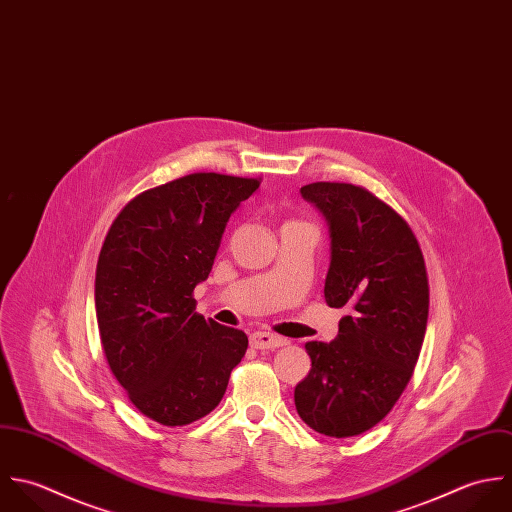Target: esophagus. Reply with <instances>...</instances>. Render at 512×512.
<instances>
[{
    "label": "esophagus",
    "instance_id": "obj_1",
    "mask_svg": "<svg viewBox=\"0 0 512 512\" xmlns=\"http://www.w3.org/2000/svg\"><path fill=\"white\" fill-rule=\"evenodd\" d=\"M249 342L253 348L257 350H269V348H281V346H287L289 340L283 338V336H277V334H271V332H263V330H257L249 336Z\"/></svg>",
    "mask_w": 512,
    "mask_h": 512
}]
</instances>
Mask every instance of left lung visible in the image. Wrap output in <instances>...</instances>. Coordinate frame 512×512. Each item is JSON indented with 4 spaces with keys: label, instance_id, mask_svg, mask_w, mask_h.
I'll list each match as a JSON object with an SVG mask.
<instances>
[{
    "label": "left lung",
    "instance_id": "obj_1",
    "mask_svg": "<svg viewBox=\"0 0 512 512\" xmlns=\"http://www.w3.org/2000/svg\"><path fill=\"white\" fill-rule=\"evenodd\" d=\"M330 237L324 299L344 308L330 342H307L310 372L295 388L301 419L328 437H352L380 423L400 400L419 358L429 287L408 223L360 186L301 188Z\"/></svg>",
    "mask_w": 512,
    "mask_h": 512
}]
</instances>
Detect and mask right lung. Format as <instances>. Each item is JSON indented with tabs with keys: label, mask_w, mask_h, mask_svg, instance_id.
<instances>
[{
	"label": "right lung",
	"mask_w": 512,
	"mask_h": 512,
	"mask_svg": "<svg viewBox=\"0 0 512 512\" xmlns=\"http://www.w3.org/2000/svg\"><path fill=\"white\" fill-rule=\"evenodd\" d=\"M259 180L190 174L148 190L110 225L95 307L108 366L130 402L162 425H188L221 402L247 350L243 330L196 312L231 213Z\"/></svg>",
	"instance_id": "1"
}]
</instances>
